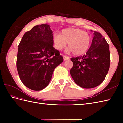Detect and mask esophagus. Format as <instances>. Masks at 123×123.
I'll return each mask as SVG.
<instances>
[{"mask_svg": "<svg viewBox=\"0 0 123 123\" xmlns=\"http://www.w3.org/2000/svg\"><path fill=\"white\" fill-rule=\"evenodd\" d=\"M63 59L64 60H69L70 59V57L69 56H67L66 55H63Z\"/></svg>", "mask_w": 123, "mask_h": 123, "instance_id": "esophagus-1", "label": "esophagus"}]
</instances>
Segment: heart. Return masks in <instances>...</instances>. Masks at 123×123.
<instances>
[{
	"label": "heart",
	"instance_id": "heart-1",
	"mask_svg": "<svg viewBox=\"0 0 123 123\" xmlns=\"http://www.w3.org/2000/svg\"><path fill=\"white\" fill-rule=\"evenodd\" d=\"M54 47L61 50L68 45V52L73 51L75 55H80L88 50L91 42V36L80 29L67 28L61 31V34H55L53 37Z\"/></svg>",
	"mask_w": 123,
	"mask_h": 123
}]
</instances>
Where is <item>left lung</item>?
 <instances>
[{
  "mask_svg": "<svg viewBox=\"0 0 123 123\" xmlns=\"http://www.w3.org/2000/svg\"><path fill=\"white\" fill-rule=\"evenodd\" d=\"M88 50L81 56L70 59L73 63L70 73L74 82L84 88H92L103 82L110 63L109 45L102 35L94 31Z\"/></svg>",
  "mask_w": 123,
  "mask_h": 123,
  "instance_id": "left-lung-1",
  "label": "left lung"
}]
</instances>
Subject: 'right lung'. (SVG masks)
<instances>
[{"label":"right lung","instance_id":"right-lung-1","mask_svg":"<svg viewBox=\"0 0 123 123\" xmlns=\"http://www.w3.org/2000/svg\"><path fill=\"white\" fill-rule=\"evenodd\" d=\"M53 31L47 24L36 25L24 34L18 45L17 69L29 89L40 91L51 80L54 70L63 58L53 47Z\"/></svg>","mask_w":123,"mask_h":123}]
</instances>
